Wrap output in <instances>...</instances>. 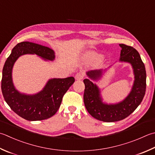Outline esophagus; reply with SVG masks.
I'll return each mask as SVG.
<instances>
[{"mask_svg":"<svg viewBox=\"0 0 155 155\" xmlns=\"http://www.w3.org/2000/svg\"><path fill=\"white\" fill-rule=\"evenodd\" d=\"M84 77V74L83 72H79L78 73L76 74L75 75V78L77 80H82Z\"/></svg>","mask_w":155,"mask_h":155,"instance_id":"34e87169","label":"esophagus"}]
</instances>
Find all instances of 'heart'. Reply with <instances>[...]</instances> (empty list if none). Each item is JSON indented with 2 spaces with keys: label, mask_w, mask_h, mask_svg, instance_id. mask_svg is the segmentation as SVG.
Wrapping results in <instances>:
<instances>
[{
  "label": "heart",
  "mask_w": 155,
  "mask_h": 155,
  "mask_svg": "<svg viewBox=\"0 0 155 155\" xmlns=\"http://www.w3.org/2000/svg\"><path fill=\"white\" fill-rule=\"evenodd\" d=\"M98 58H99V56H92V59L95 60V59H98Z\"/></svg>",
  "instance_id": "b5f03b06"
}]
</instances>
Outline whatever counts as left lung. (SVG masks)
Wrapping results in <instances>:
<instances>
[{
    "label": "left lung",
    "instance_id": "obj_1",
    "mask_svg": "<svg viewBox=\"0 0 155 155\" xmlns=\"http://www.w3.org/2000/svg\"><path fill=\"white\" fill-rule=\"evenodd\" d=\"M120 61L130 62L134 68L135 81L132 91L122 102L116 105L103 104L97 87L88 78L84 79V104L87 111L95 119L105 122H117L125 119L140 104L146 92V70L140 54L135 48L121 44ZM101 74V71H92L87 75L97 79Z\"/></svg>",
    "mask_w": 155,
    "mask_h": 155
}]
</instances>
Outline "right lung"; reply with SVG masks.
Returning a JSON list of instances; mask_svg holds the SVG:
<instances>
[{
    "instance_id": "add662e5",
    "label": "right lung",
    "mask_w": 155,
    "mask_h": 155,
    "mask_svg": "<svg viewBox=\"0 0 155 155\" xmlns=\"http://www.w3.org/2000/svg\"><path fill=\"white\" fill-rule=\"evenodd\" d=\"M35 54L44 59L53 60L54 52L48 47L29 41H22L13 48L2 69L1 89L9 107L18 116L29 121L46 120L52 117L61 105L63 96L74 82V77L53 78L41 92L35 95L21 94L15 89L11 72L15 62L20 56Z\"/></svg>"
}]
</instances>
